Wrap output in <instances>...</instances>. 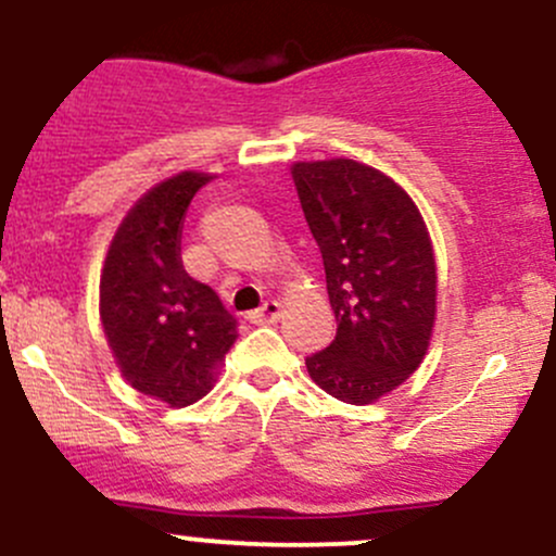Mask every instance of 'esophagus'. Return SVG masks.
Segmentation results:
<instances>
[{
    "mask_svg": "<svg viewBox=\"0 0 556 556\" xmlns=\"http://www.w3.org/2000/svg\"><path fill=\"white\" fill-rule=\"evenodd\" d=\"M279 314H282V303L266 301L258 311H250L248 319L253 321V325H274V321L279 319Z\"/></svg>",
    "mask_w": 556,
    "mask_h": 556,
    "instance_id": "esophagus-1",
    "label": "esophagus"
}]
</instances>
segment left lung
Returning a JSON list of instances; mask_svg holds the SVG:
<instances>
[{
    "instance_id": "obj_1",
    "label": "left lung",
    "mask_w": 556,
    "mask_h": 556,
    "mask_svg": "<svg viewBox=\"0 0 556 556\" xmlns=\"http://www.w3.org/2000/svg\"><path fill=\"white\" fill-rule=\"evenodd\" d=\"M321 250L338 334L306 358L311 380L345 404H371L422 364L435 325V255L417 205L382 170L332 161L292 166Z\"/></svg>"
}]
</instances>
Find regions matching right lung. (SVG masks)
<instances>
[{
  "instance_id": "1",
  "label": "right lung",
  "mask_w": 556,
  "mask_h": 556,
  "mask_svg": "<svg viewBox=\"0 0 556 556\" xmlns=\"http://www.w3.org/2000/svg\"><path fill=\"white\" fill-rule=\"evenodd\" d=\"M208 174L181 170L126 213L100 279V319L121 375L139 393L189 406L216 382L237 319L181 264V224Z\"/></svg>"
}]
</instances>
